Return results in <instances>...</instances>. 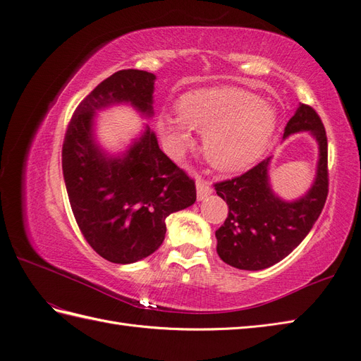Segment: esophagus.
Wrapping results in <instances>:
<instances>
[{
	"label": "esophagus",
	"instance_id": "1",
	"mask_svg": "<svg viewBox=\"0 0 361 361\" xmlns=\"http://www.w3.org/2000/svg\"><path fill=\"white\" fill-rule=\"evenodd\" d=\"M212 192H213V188H212V184L208 183L207 180H204L202 177H197V180H196V195H197V200H205V197L208 196V195H212Z\"/></svg>",
	"mask_w": 361,
	"mask_h": 361
}]
</instances>
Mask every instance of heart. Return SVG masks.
I'll use <instances>...</instances> for the list:
<instances>
[{"mask_svg":"<svg viewBox=\"0 0 361 361\" xmlns=\"http://www.w3.org/2000/svg\"><path fill=\"white\" fill-rule=\"evenodd\" d=\"M277 126L276 109L240 88L189 92L178 102V117L164 115L160 132L177 151L190 144V130L204 133V154L219 169L238 171L257 161Z\"/></svg>","mask_w":361,"mask_h":361,"instance_id":"heart-1","label":"heart"}]
</instances>
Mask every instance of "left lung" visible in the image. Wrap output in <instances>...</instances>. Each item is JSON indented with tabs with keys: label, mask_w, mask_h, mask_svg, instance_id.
<instances>
[{
	"label": "left lung",
	"mask_w": 361,
	"mask_h": 361,
	"mask_svg": "<svg viewBox=\"0 0 361 361\" xmlns=\"http://www.w3.org/2000/svg\"><path fill=\"white\" fill-rule=\"evenodd\" d=\"M307 130L319 145L317 178L298 201L277 197L269 183L270 157L238 177L214 184L228 204L225 224L216 231L217 253L240 270H264L282 261L305 240L318 220L329 195L327 135L317 111L300 104L283 137Z\"/></svg>",
	"instance_id": "left-lung-1"
}]
</instances>
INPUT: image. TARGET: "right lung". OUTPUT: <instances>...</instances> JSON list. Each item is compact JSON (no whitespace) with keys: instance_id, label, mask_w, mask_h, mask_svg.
Listing matches in <instances>:
<instances>
[{"instance_id":"right-lung-1","label":"right lung","mask_w":361,"mask_h":361,"mask_svg":"<svg viewBox=\"0 0 361 361\" xmlns=\"http://www.w3.org/2000/svg\"><path fill=\"white\" fill-rule=\"evenodd\" d=\"M156 76L127 68L111 75L78 104L63 142L68 201L84 238L102 258L132 264L156 252L165 240L171 213L196 201L195 180L159 148L147 129L124 156H108L92 136L97 111L130 103L153 115Z\"/></svg>"}]
</instances>
